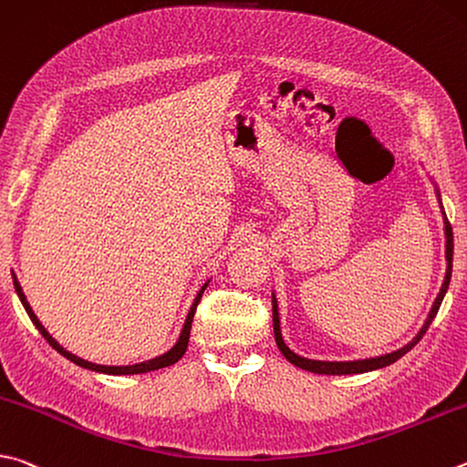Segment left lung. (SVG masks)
<instances>
[{
    "label": "left lung",
    "instance_id": "left-lung-1",
    "mask_svg": "<svg viewBox=\"0 0 467 467\" xmlns=\"http://www.w3.org/2000/svg\"><path fill=\"white\" fill-rule=\"evenodd\" d=\"M445 216V212H443ZM445 236H447V274H445V282H443V287H441V292L437 296V300L433 304V308H431V315L425 322V327L420 328V333L412 338V343H409L406 347H402V349H398L394 353H388V355H381V358H376V359H363V361H315V359H304V358H298L294 351H290L284 343L282 338V333H279V318H277V304H275V298H274V333H275V343L279 347V351L284 353V358L294 363L296 368H302L306 371H312V374H325V376H345V374H363V371H371V369H379V368H386L389 366V363H394L402 358V355L409 353L414 345H417L422 335L427 333V328L431 322H433V318L437 317L439 312V306L441 302H443V296L447 292L449 287V279H451V265H453V231H451V224H449V220L445 216Z\"/></svg>",
    "mask_w": 467,
    "mask_h": 467
}]
</instances>
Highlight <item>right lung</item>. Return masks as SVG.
I'll return each instance as SVG.
<instances>
[{"label": "right lung", "mask_w": 467, "mask_h": 467, "mask_svg": "<svg viewBox=\"0 0 467 467\" xmlns=\"http://www.w3.org/2000/svg\"><path fill=\"white\" fill-rule=\"evenodd\" d=\"M206 285H208V284H206ZM206 285L202 287L200 294H198V298H196V302H193V306H192V310H190V315H188V318H185V325H183V330H182V335H180V341L175 343V347H173L171 351H167L165 355H161V358H155V359H150V361H145V363H137V366H118V368H112V366H98V363H89V361H86V359L78 358V355H73V353H69V351H67V349H63V347L58 345V343L55 341V338L47 333V328L40 325V320H38V318H36V315H34V312H32L30 304H28V300H26V296H24V292H22V285L18 284V279H16V275H14V287H16V292H18L20 300H22V304H24V308H26V312H28L30 320L34 322V327H36V328L40 330V335L47 338L48 345L53 347V349H57L58 353H61L63 358H67V359L73 361V363H78L79 368H86V369H91V371H99V374H112V376L147 374V371H155V369H161V368L173 366L175 361H180V359L183 358L185 349H188V343H190V330H192L193 315H196L198 302H200V298H202V294H204Z\"/></svg>", "instance_id": "right-lung-1"}]
</instances>
